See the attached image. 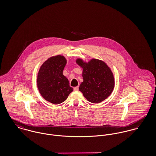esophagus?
<instances>
[{"instance_id":"34e87169","label":"esophagus","mask_w":156,"mask_h":156,"mask_svg":"<svg viewBox=\"0 0 156 156\" xmlns=\"http://www.w3.org/2000/svg\"><path fill=\"white\" fill-rule=\"evenodd\" d=\"M74 90L75 91H77V90H79V87H74Z\"/></svg>"}]
</instances>
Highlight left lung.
<instances>
[{"mask_svg": "<svg viewBox=\"0 0 156 156\" xmlns=\"http://www.w3.org/2000/svg\"><path fill=\"white\" fill-rule=\"evenodd\" d=\"M76 63L83 68V81L79 87L85 98L92 103H99L111 94L115 86L113 73L103 61L92 59L84 62L77 59Z\"/></svg>", "mask_w": 156, "mask_h": 156, "instance_id": "8db88e82", "label": "left lung"}]
</instances>
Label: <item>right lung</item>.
Masks as SVG:
<instances>
[{
	"instance_id": "add662e5",
	"label": "right lung",
	"mask_w": 156,
	"mask_h": 156,
	"mask_svg": "<svg viewBox=\"0 0 156 156\" xmlns=\"http://www.w3.org/2000/svg\"><path fill=\"white\" fill-rule=\"evenodd\" d=\"M67 64L64 56H52L41 66L37 76V87L45 100L54 105L64 102L73 90L63 70Z\"/></svg>"
}]
</instances>
